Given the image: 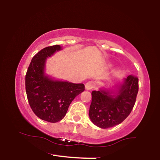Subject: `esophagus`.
<instances>
[{
    "instance_id": "obj_1",
    "label": "esophagus",
    "mask_w": 160,
    "mask_h": 160,
    "mask_svg": "<svg viewBox=\"0 0 160 160\" xmlns=\"http://www.w3.org/2000/svg\"><path fill=\"white\" fill-rule=\"evenodd\" d=\"M94 87H95V82H94V81H89L86 83L85 85V89L88 90H90L92 89H93Z\"/></svg>"
}]
</instances>
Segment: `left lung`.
I'll use <instances>...</instances> for the list:
<instances>
[{
    "instance_id": "1",
    "label": "left lung",
    "mask_w": 160,
    "mask_h": 160,
    "mask_svg": "<svg viewBox=\"0 0 160 160\" xmlns=\"http://www.w3.org/2000/svg\"><path fill=\"white\" fill-rule=\"evenodd\" d=\"M138 92V78L133 75L124 80L116 95H111L108 91H92L89 112L91 121L101 128L120 124L131 113Z\"/></svg>"
}]
</instances>
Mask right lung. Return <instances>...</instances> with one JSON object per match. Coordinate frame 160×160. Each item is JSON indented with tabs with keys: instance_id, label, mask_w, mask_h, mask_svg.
I'll list each match as a JSON object with an SVG mask.
<instances>
[{
	"instance_id": "right-lung-1",
	"label": "right lung",
	"mask_w": 160,
	"mask_h": 160,
	"mask_svg": "<svg viewBox=\"0 0 160 160\" xmlns=\"http://www.w3.org/2000/svg\"><path fill=\"white\" fill-rule=\"evenodd\" d=\"M61 48L60 45H53L39 51L32 58L25 75L29 106L37 117L51 123L62 120L70 103L85 90L82 83L53 80L44 75L46 59Z\"/></svg>"
}]
</instances>
